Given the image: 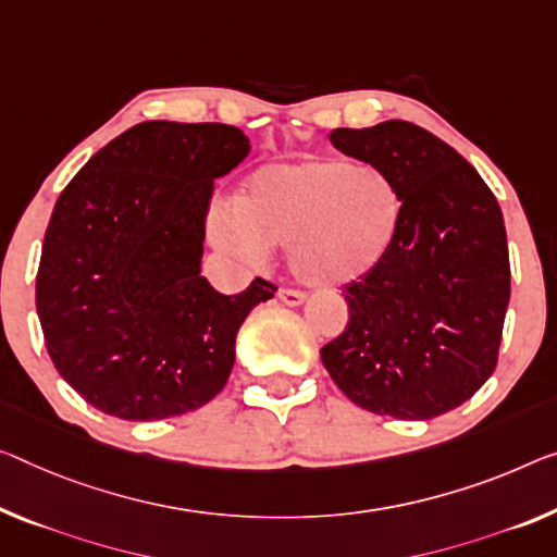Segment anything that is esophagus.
Segmentation results:
<instances>
[{"label": "esophagus", "instance_id": "esophagus-1", "mask_svg": "<svg viewBox=\"0 0 557 557\" xmlns=\"http://www.w3.org/2000/svg\"><path fill=\"white\" fill-rule=\"evenodd\" d=\"M278 298L286 306H301L306 301V294H304V290H296V288H281Z\"/></svg>", "mask_w": 557, "mask_h": 557}]
</instances>
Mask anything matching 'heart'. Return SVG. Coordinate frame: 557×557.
Returning <instances> with one entry per match:
<instances>
[{"label": "heart", "instance_id": "1", "mask_svg": "<svg viewBox=\"0 0 557 557\" xmlns=\"http://www.w3.org/2000/svg\"><path fill=\"white\" fill-rule=\"evenodd\" d=\"M404 221L406 196L388 169L326 157L256 169L234 196V213L211 216V236L249 261L286 246L294 276L341 288L386 261Z\"/></svg>", "mask_w": 557, "mask_h": 557}]
</instances>
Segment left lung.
Instances as JSON below:
<instances>
[{
	"instance_id": "1",
	"label": "left lung",
	"mask_w": 557,
	"mask_h": 557,
	"mask_svg": "<svg viewBox=\"0 0 557 557\" xmlns=\"http://www.w3.org/2000/svg\"><path fill=\"white\" fill-rule=\"evenodd\" d=\"M329 139L396 176L406 221L386 261L346 286L348 326L321 348V361L371 413L400 421L448 413L498 363L510 301L498 201L456 149L410 122L333 129Z\"/></svg>"
}]
</instances>
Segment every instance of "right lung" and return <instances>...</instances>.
I'll return each mask as SVG.
<instances>
[{"label":"right lung","instance_id":"1","mask_svg":"<svg viewBox=\"0 0 557 557\" xmlns=\"http://www.w3.org/2000/svg\"><path fill=\"white\" fill-rule=\"evenodd\" d=\"M249 151L228 124L141 122L59 194L37 313L59 375L101 413L161 421L226 386L238 329L276 290L224 296L201 276L213 182Z\"/></svg>","mask_w":557,"mask_h":557}]
</instances>
